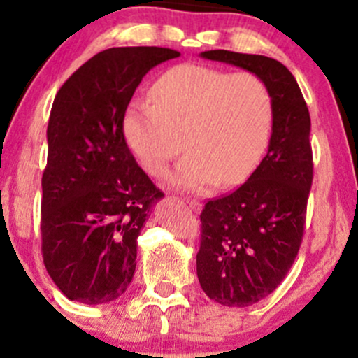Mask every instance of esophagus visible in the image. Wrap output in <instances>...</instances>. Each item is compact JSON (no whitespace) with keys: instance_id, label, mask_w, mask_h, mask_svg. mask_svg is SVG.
<instances>
[{"instance_id":"esophagus-1","label":"esophagus","mask_w":358,"mask_h":358,"mask_svg":"<svg viewBox=\"0 0 358 358\" xmlns=\"http://www.w3.org/2000/svg\"><path fill=\"white\" fill-rule=\"evenodd\" d=\"M187 207L190 208V210H193V212H200V210H202V203H200L199 200H190V199H188L187 200Z\"/></svg>"}]
</instances>
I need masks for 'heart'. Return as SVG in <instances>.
<instances>
[{"mask_svg": "<svg viewBox=\"0 0 358 358\" xmlns=\"http://www.w3.org/2000/svg\"><path fill=\"white\" fill-rule=\"evenodd\" d=\"M151 99L127 104L122 133L153 175H162L182 146L188 150L168 175L171 187L200 192L219 180L231 187L261 162L273 126V99L256 73L182 64L159 76Z\"/></svg>", "mask_w": 358, "mask_h": 358, "instance_id": "b5f03b06", "label": "heart"}]
</instances>
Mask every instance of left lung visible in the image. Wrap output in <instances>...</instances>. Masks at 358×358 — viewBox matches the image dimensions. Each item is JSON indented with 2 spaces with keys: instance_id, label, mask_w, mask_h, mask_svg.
<instances>
[{
  "instance_id": "obj_1",
  "label": "left lung",
  "mask_w": 358,
  "mask_h": 358,
  "mask_svg": "<svg viewBox=\"0 0 358 358\" xmlns=\"http://www.w3.org/2000/svg\"><path fill=\"white\" fill-rule=\"evenodd\" d=\"M200 57L256 73L273 99L268 153L248 182L208 200L200 213V286L220 305L244 308L273 293L298 256L313 182L310 113L296 79L281 62L229 50Z\"/></svg>"
}]
</instances>
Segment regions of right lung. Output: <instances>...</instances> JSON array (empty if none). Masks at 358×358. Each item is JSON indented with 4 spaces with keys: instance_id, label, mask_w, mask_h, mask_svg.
I'll return each mask as SVG.
<instances>
[{
    "instance_id": "right-lung-1",
    "label": "right lung",
    "mask_w": 358,
    "mask_h": 358,
    "mask_svg": "<svg viewBox=\"0 0 358 358\" xmlns=\"http://www.w3.org/2000/svg\"><path fill=\"white\" fill-rule=\"evenodd\" d=\"M176 57L162 47L108 48L57 92L40 229L45 268L71 301L104 305L133 281L138 236L163 192L127 148L122 117L143 77Z\"/></svg>"
}]
</instances>
